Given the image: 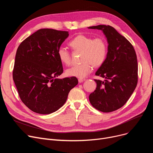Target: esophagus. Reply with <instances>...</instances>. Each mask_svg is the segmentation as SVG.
I'll return each mask as SVG.
<instances>
[{"label": "esophagus", "mask_w": 153, "mask_h": 153, "mask_svg": "<svg viewBox=\"0 0 153 153\" xmlns=\"http://www.w3.org/2000/svg\"><path fill=\"white\" fill-rule=\"evenodd\" d=\"M78 81H79V82H84V81H85V79H84V78H79V79H78Z\"/></svg>", "instance_id": "esophagus-1"}]
</instances>
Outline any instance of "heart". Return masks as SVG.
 Here are the masks:
<instances>
[{"label":"heart","mask_w":153,"mask_h":153,"mask_svg":"<svg viewBox=\"0 0 153 153\" xmlns=\"http://www.w3.org/2000/svg\"><path fill=\"white\" fill-rule=\"evenodd\" d=\"M69 45L74 51H82L81 61L82 62L69 68L66 71L69 76L84 78L92 72L93 66H102L107 58L108 44L102 37L93 38L89 36L79 35L71 40ZM58 56L60 61L65 65L71 64V53L66 48L60 47L58 50Z\"/></svg>","instance_id":"obj_1"}]
</instances>
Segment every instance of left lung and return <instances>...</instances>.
I'll return each instance as SVG.
<instances>
[{"instance_id":"8db88e82","label":"left lung","mask_w":153,"mask_h":153,"mask_svg":"<svg viewBox=\"0 0 153 153\" xmlns=\"http://www.w3.org/2000/svg\"><path fill=\"white\" fill-rule=\"evenodd\" d=\"M102 30L108 43L104 63L95 72L105 81L95 79L97 87L89 95L91 105L102 112H111L123 107L138 83V62L131 43L110 25L89 27Z\"/></svg>"}]
</instances>
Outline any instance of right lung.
<instances>
[{
    "label": "right lung",
    "instance_id": "obj_1",
    "mask_svg": "<svg viewBox=\"0 0 153 153\" xmlns=\"http://www.w3.org/2000/svg\"><path fill=\"white\" fill-rule=\"evenodd\" d=\"M69 33L40 29L20 43L15 56L13 79L22 102L39 114H50L65 103L77 84L76 77L56 79L63 72L58 50Z\"/></svg>",
    "mask_w": 153,
    "mask_h": 153
}]
</instances>
